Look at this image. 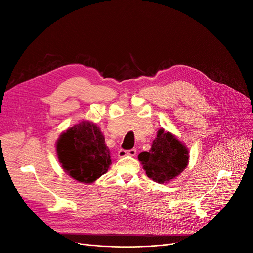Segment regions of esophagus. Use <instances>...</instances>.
Wrapping results in <instances>:
<instances>
[{
    "mask_svg": "<svg viewBox=\"0 0 253 253\" xmlns=\"http://www.w3.org/2000/svg\"><path fill=\"white\" fill-rule=\"evenodd\" d=\"M126 155L129 156H135L136 155V149H130V150H124V149H120L118 152V156L119 157H124Z\"/></svg>",
    "mask_w": 253,
    "mask_h": 253,
    "instance_id": "34e87169",
    "label": "esophagus"
}]
</instances>
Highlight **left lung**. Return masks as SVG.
<instances>
[{
    "label": "left lung",
    "mask_w": 253,
    "mask_h": 253,
    "mask_svg": "<svg viewBox=\"0 0 253 253\" xmlns=\"http://www.w3.org/2000/svg\"><path fill=\"white\" fill-rule=\"evenodd\" d=\"M188 150L171 133L158 131L149 152H141L138 159L150 179L159 184L179 175L188 163Z\"/></svg>",
    "instance_id": "8db88e82"
}]
</instances>
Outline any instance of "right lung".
<instances>
[{"mask_svg":"<svg viewBox=\"0 0 253 253\" xmlns=\"http://www.w3.org/2000/svg\"><path fill=\"white\" fill-rule=\"evenodd\" d=\"M57 153L65 171L82 183L94 182L107 171L112 163L100 129L85 121L60 136Z\"/></svg>","mask_w":253,"mask_h":253,"instance_id":"1","label":"right lung"}]
</instances>
